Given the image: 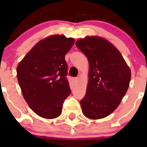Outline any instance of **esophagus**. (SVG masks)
<instances>
[{
    "label": "esophagus",
    "instance_id": "obj_1",
    "mask_svg": "<svg viewBox=\"0 0 147 147\" xmlns=\"http://www.w3.org/2000/svg\"><path fill=\"white\" fill-rule=\"evenodd\" d=\"M72 80L74 81V82H78V78H74L73 79H72Z\"/></svg>",
    "mask_w": 147,
    "mask_h": 147
}]
</instances>
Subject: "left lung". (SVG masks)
I'll return each instance as SVG.
<instances>
[{"label":"left lung","mask_w":147,"mask_h":147,"mask_svg":"<svg viewBox=\"0 0 147 147\" xmlns=\"http://www.w3.org/2000/svg\"><path fill=\"white\" fill-rule=\"evenodd\" d=\"M76 46L89 62L86 94L80 101L83 115L91 119L106 117L117 108L128 90L129 67L117 48L102 37H85Z\"/></svg>","instance_id":"1"}]
</instances>
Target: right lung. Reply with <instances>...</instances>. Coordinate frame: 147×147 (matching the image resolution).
Listing matches in <instances>:
<instances>
[{
    "instance_id": "1",
    "label": "right lung",
    "mask_w": 147,
    "mask_h": 147,
    "mask_svg": "<svg viewBox=\"0 0 147 147\" xmlns=\"http://www.w3.org/2000/svg\"><path fill=\"white\" fill-rule=\"evenodd\" d=\"M74 42L73 38L64 35H51L35 44L18 65L17 78L23 97L41 117H58L70 94L65 56Z\"/></svg>"
}]
</instances>
